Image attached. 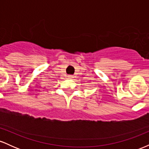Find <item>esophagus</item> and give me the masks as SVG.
Instances as JSON below:
<instances>
[{
  "label": "esophagus",
  "instance_id": "34e87169",
  "mask_svg": "<svg viewBox=\"0 0 149 149\" xmlns=\"http://www.w3.org/2000/svg\"><path fill=\"white\" fill-rule=\"evenodd\" d=\"M67 78H69V79H73V75H69V76H67Z\"/></svg>",
  "mask_w": 149,
  "mask_h": 149
}]
</instances>
